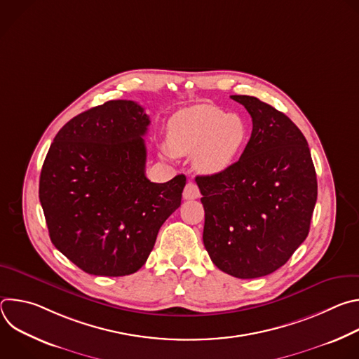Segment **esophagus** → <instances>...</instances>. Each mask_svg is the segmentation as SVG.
I'll use <instances>...</instances> for the list:
<instances>
[{
    "mask_svg": "<svg viewBox=\"0 0 359 359\" xmlns=\"http://www.w3.org/2000/svg\"><path fill=\"white\" fill-rule=\"evenodd\" d=\"M198 196H200V191H198L197 184L193 183V182H189V183L186 184L184 190H183V197H184L186 200H194V198H197Z\"/></svg>",
    "mask_w": 359,
    "mask_h": 359,
    "instance_id": "34e87169",
    "label": "esophagus"
}]
</instances>
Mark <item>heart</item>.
<instances>
[{"instance_id": "1", "label": "heart", "mask_w": 359, "mask_h": 359, "mask_svg": "<svg viewBox=\"0 0 359 359\" xmlns=\"http://www.w3.org/2000/svg\"><path fill=\"white\" fill-rule=\"evenodd\" d=\"M248 135V125L240 115L213 105H197L170 119L168 146L175 155H194V165L200 172L215 175L234 163Z\"/></svg>"}]
</instances>
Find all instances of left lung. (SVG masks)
<instances>
[{
  "instance_id": "1",
  "label": "left lung",
  "mask_w": 359,
  "mask_h": 359,
  "mask_svg": "<svg viewBox=\"0 0 359 359\" xmlns=\"http://www.w3.org/2000/svg\"><path fill=\"white\" fill-rule=\"evenodd\" d=\"M251 116L238 162L197 176L203 194V243L212 262L237 278L284 266L310 231L317 201L311 151L295 123L260 99L231 95Z\"/></svg>"
}]
</instances>
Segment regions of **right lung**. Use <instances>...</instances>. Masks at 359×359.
<instances>
[{
    "mask_svg": "<svg viewBox=\"0 0 359 359\" xmlns=\"http://www.w3.org/2000/svg\"><path fill=\"white\" fill-rule=\"evenodd\" d=\"M150 121L133 100H109L72 118L50 144L39 201L53 244L88 274L122 277L147 260L186 177L144 175Z\"/></svg>",
    "mask_w": 359,
    "mask_h": 359,
    "instance_id": "add662e5",
    "label": "right lung"
}]
</instances>
